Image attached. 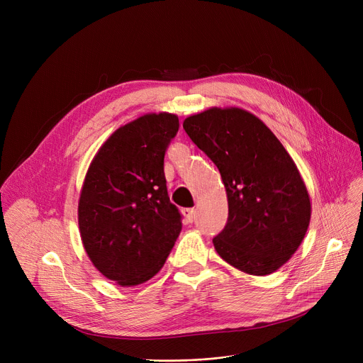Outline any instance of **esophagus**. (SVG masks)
Wrapping results in <instances>:
<instances>
[{
  "instance_id": "obj_1",
  "label": "esophagus",
  "mask_w": 363,
  "mask_h": 363,
  "mask_svg": "<svg viewBox=\"0 0 363 363\" xmlns=\"http://www.w3.org/2000/svg\"><path fill=\"white\" fill-rule=\"evenodd\" d=\"M182 215H184V218H185V220L188 223L194 222V219H196V211H194V208H184Z\"/></svg>"
}]
</instances>
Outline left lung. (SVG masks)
Segmentation results:
<instances>
[{
    "label": "left lung",
    "mask_w": 363,
    "mask_h": 363,
    "mask_svg": "<svg viewBox=\"0 0 363 363\" xmlns=\"http://www.w3.org/2000/svg\"><path fill=\"white\" fill-rule=\"evenodd\" d=\"M184 129L219 169L228 222L213 238L218 255L250 275H269L297 252L311 222V197L291 156L253 113L211 107Z\"/></svg>",
    "instance_id": "8db88e82"
}]
</instances>
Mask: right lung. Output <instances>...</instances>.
<instances>
[{
  "instance_id": "add662e5",
  "label": "right lung",
  "mask_w": 363,
  "mask_h": 363,
  "mask_svg": "<svg viewBox=\"0 0 363 363\" xmlns=\"http://www.w3.org/2000/svg\"><path fill=\"white\" fill-rule=\"evenodd\" d=\"M178 129L177 114L147 113L111 133L85 175L78 204L84 249L97 271L122 287L155 277L181 233L163 172Z\"/></svg>"
}]
</instances>
